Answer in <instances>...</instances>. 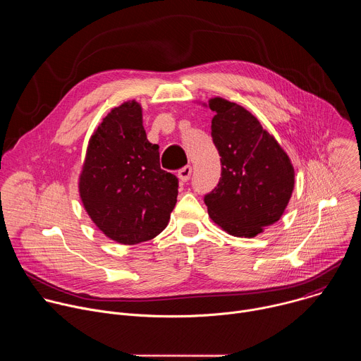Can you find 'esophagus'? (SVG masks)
Listing matches in <instances>:
<instances>
[{"label": "esophagus", "instance_id": "1", "mask_svg": "<svg viewBox=\"0 0 361 361\" xmlns=\"http://www.w3.org/2000/svg\"><path fill=\"white\" fill-rule=\"evenodd\" d=\"M191 173H192V169H191V166H185V167H183L181 170H178V178L181 180V181H188L190 180V177H191Z\"/></svg>", "mask_w": 361, "mask_h": 361}]
</instances>
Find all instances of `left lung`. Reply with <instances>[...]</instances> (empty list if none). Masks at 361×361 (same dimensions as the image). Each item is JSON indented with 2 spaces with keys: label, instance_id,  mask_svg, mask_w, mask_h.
Here are the masks:
<instances>
[{
  "label": "left lung",
  "instance_id": "obj_1",
  "mask_svg": "<svg viewBox=\"0 0 361 361\" xmlns=\"http://www.w3.org/2000/svg\"><path fill=\"white\" fill-rule=\"evenodd\" d=\"M209 107L213 142L220 154L221 177L204 195L209 216L235 237H254L283 216L294 188L287 154L251 113L224 98Z\"/></svg>",
  "mask_w": 361,
  "mask_h": 361
}]
</instances>
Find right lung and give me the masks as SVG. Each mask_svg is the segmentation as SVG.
<instances>
[{
    "instance_id": "right-lung-1",
    "label": "right lung",
    "mask_w": 361,
    "mask_h": 361,
    "mask_svg": "<svg viewBox=\"0 0 361 361\" xmlns=\"http://www.w3.org/2000/svg\"><path fill=\"white\" fill-rule=\"evenodd\" d=\"M80 195L95 226L117 243L138 244L167 227L178 178L161 170L159 145L147 140L138 102L111 110L92 134Z\"/></svg>"
}]
</instances>
